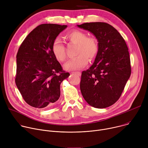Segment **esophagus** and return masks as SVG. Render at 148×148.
<instances>
[{"instance_id":"esophagus-1","label":"esophagus","mask_w":148,"mask_h":148,"mask_svg":"<svg viewBox=\"0 0 148 148\" xmlns=\"http://www.w3.org/2000/svg\"><path fill=\"white\" fill-rule=\"evenodd\" d=\"M73 74H75L78 76H80L81 75V73L80 72H73Z\"/></svg>"}]
</instances>
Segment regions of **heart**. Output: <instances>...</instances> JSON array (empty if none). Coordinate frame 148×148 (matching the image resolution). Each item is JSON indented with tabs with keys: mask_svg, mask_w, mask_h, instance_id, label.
<instances>
[{
	"mask_svg": "<svg viewBox=\"0 0 148 148\" xmlns=\"http://www.w3.org/2000/svg\"><path fill=\"white\" fill-rule=\"evenodd\" d=\"M66 37L71 43L77 45L76 57L69 60L65 65V70L72 71L79 70L87 64V59L93 60L98 52L97 40L93 37H87L84 32L73 30L66 34ZM52 52L56 60L60 62L65 60L66 54L64 45L60 38L55 39L52 46Z\"/></svg>",
	"mask_w": 148,
	"mask_h": 148,
	"instance_id": "heart-1",
	"label": "heart"
}]
</instances>
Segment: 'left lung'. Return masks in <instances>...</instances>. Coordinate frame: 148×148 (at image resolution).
I'll list each match as a JSON object with an SVG mask.
<instances>
[{
	"instance_id": "left-lung-1",
	"label": "left lung",
	"mask_w": 148,
	"mask_h": 148,
	"mask_svg": "<svg viewBox=\"0 0 148 148\" xmlns=\"http://www.w3.org/2000/svg\"><path fill=\"white\" fill-rule=\"evenodd\" d=\"M77 26L92 33L98 42L93 64L82 74V96L94 108L110 106L119 100L131 75L129 49L121 35L109 24L86 23Z\"/></svg>"
}]
</instances>
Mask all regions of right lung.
<instances>
[{"instance_id": "right-lung-1", "label": "right lung", "mask_w": 148, "mask_h": 148, "mask_svg": "<svg viewBox=\"0 0 148 148\" xmlns=\"http://www.w3.org/2000/svg\"><path fill=\"white\" fill-rule=\"evenodd\" d=\"M66 27L55 24L38 25L18 49L15 83L24 101L33 107L53 106L60 97L61 83L70 75L52 52L55 39Z\"/></svg>"}]
</instances>
